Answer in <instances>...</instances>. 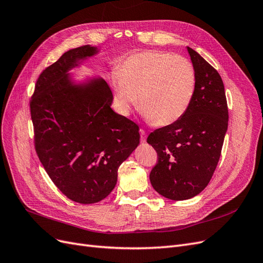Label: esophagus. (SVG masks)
<instances>
[{
	"label": "esophagus",
	"mask_w": 263,
	"mask_h": 263,
	"mask_svg": "<svg viewBox=\"0 0 263 263\" xmlns=\"http://www.w3.org/2000/svg\"><path fill=\"white\" fill-rule=\"evenodd\" d=\"M139 133H140V141H141V142H146V139H147V134H146V132H145L144 129H140Z\"/></svg>",
	"instance_id": "1"
}]
</instances>
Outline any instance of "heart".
<instances>
[{
  "label": "heart",
  "instance_id": "1",
  "mask_svg": "<svg viewBox=\"0 0 263 263\" xmlns=\"http://www.w3.org/2000/svg\"><path fill=\"white\" fill-rule=\"evenodd\" d=\"M118 112L128 115L136 104L150 122L160 126L178 122L193 101L196 72L179 54L142 50L127 55L110 79Z\"/></svg>",
  "mask_w": 263,
  "mask_h": 263
}]
</instances>
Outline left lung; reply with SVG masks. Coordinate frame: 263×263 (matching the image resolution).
I'll list each match as a JSON object with an SVG mask.
<instances>
[{"instance_id":"obj_1","label":"left lung","mask_w":263,"mask_h":263,"mask_svg":"<svg viewBox=\"0 0 263 263\" xmlns=\"http://www.w3.org/2000/svg\"><path fill=\"white\" fill-rule=\"evenodd\" d=\"M196 72L192 103L178 122L154 130L147 142L158 155L151 185L173 201L189 200L208 186L228 126L225 87L217 70L187 47Z\"/></svg>"}]
</instances>
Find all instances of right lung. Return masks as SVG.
I'll use <instances>...</instances> for the list:
<instances>
[{
    "label": "right lung",
    "mask_w": 263,
    "mask_h": 263,
    "mask_svg": "<svg viewBox=\"0 0 263 263\" xmlns=\"http://www.w3.org/2000/svg\"><path fill=\"white\" fill-rule=\"evenodd\" d=\"M89 45L68 50L37 79L29 102L37 156L71 201L93 204L116 185L118 166L139 144V127L110 108L103 79L76 85L68 71L97 53Z\"/></svg>",
    "instance_id": "obj_1"
}]
</instances>
